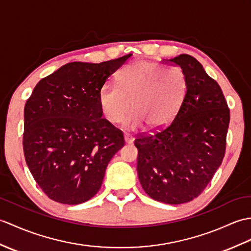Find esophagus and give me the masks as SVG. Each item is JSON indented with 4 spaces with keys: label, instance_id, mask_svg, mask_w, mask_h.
I'll list each match as a JSON object with an SVG mask.
<instances>
[{
    "label": "esophagus",
    "instance_id": "esophagus-1",
    "mask_svg": "<svg viewBox=\"0 0 251 251\" xmlns=\"http://www.w3.org/2000/svg\"><path fill=\"white\" fill-rule=\"evenodd\" d=\"M124 139H125V142L128 143V144H130V143L133 142V138H132V136L129 135V133H125Z\"/></svg>",
    "mask_w": 251,
    "mask_h": 251
}]
</instances>
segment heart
<instances>
[{
	"label": "heart",
	"mask_w": 251,
	"mask_h": 251,
	"mask_svg": "<svg viewBox=\"0 0 251 251\" xmlns=\"http://www.w3.org/2000/svg\"><path fill=\"white\" fill-rule=\"evenodd\" d=\"M187 78L178 67H167L150 61L127 65L118 75V84H103L98 92L102 115L112 124H119L131 109L126 125L139 127L143 123L151 129L164 127L176 114L182 104Z\"/></svg>",
	"instance_id": "obj_1"
}]
</instances>
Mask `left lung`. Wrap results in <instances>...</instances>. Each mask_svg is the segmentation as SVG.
I'll return each mask as SVG.
<instances>
[{"instance_id": "8db88e82", "label": "left lung", "mask_w": 251, "mask_h": 251, "mask_svg": "<svg viewBox=\"0 0 251 251\" xmlns=\"http://www.w3.org/2000/svg\"><path fill=\"white\" fill-rule=\"evenodd\" d=\"M187 78L174 119L152 133H138V176L152 199L182 204L201 195L223 162L230 109L219 84L194 56L169 60Z\"/></svg>"}]
</instances>
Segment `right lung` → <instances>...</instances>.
Listing matches in <instances>:
<instances>
[{"instance_id": "right-lung-1", "label": "right lung", "mask_w": 251, "mask_h": 251, "mask_svg": "<svg viewBox=\"0 0 251 251\" xmlns=\"http://www.w3.org/2000/svg\"><path fill=\"white\" fill-rule=\"evenodd\" d=\"M130 56L68 63L40 80L26 100L23 152L35 182L51 200L80 204L100 189L109 161L125 140L101 118L98 92Z\"/></svg>"}]
</instances>
